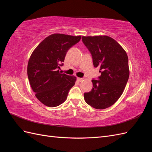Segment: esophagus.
Wrapping results in <instances>:
<instances>
[{
    "label": "esophagus",
    "mask_w": 152,
    "mask_h": 152,
    "mask_svg": "<svg viewBox=\"0 0 152 152\" xmlns=\"http://www.w3.org/2000/svg\"><path fill=\"white\" fill-rule=\"evenodd\" d=\"M77 81L78 82H82V81H83V79H82V78H79V77H77Z\"/></svg>",
    "instance_id": "34e87169"
}]
</instances>
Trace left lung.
Returning a JSON list of instances; mask_svg holds the SVG:
<instances>
[{
	"mask_svg": "<svg viewBox=\"0 0 152 152\" xmlns=\"http://www.w3.org/2000/svg\"><path fill=\"white\" fill-rule=\"evenodd\" d=\"M99 68L98 80L93 79V89L84 94L86 102L96 109L111 107L121 97L129 76L126 52L115 40L106 35L82 37Z\"/></svg>",
	"mask_w": 152,
	"mask_h": 152,
	"instance_id": "8db88e82",
	"label": "left lung"
}]
</instances>
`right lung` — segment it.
I'll use <instances>...</instances> for the list:
<instances>
[{
	"label": "right lung",
	"instance_id": "obj_1",
	"mask_svg": "<svg viewBox=\"0 0 152 152\" xmlns=\"http://www.w3.org/2000/svg\"><path fill=\"white\" fill-rule=\"evenodd\" d=\"M81 36L52 34L44 39L32 53L27 74L32 90L40 102L49 107L62 104L75 85L76 77L59 70L68 50L80 41Z\"/></svg>",
	"mask_w": 152,
	"mask_h": 152
}]
</instances>
